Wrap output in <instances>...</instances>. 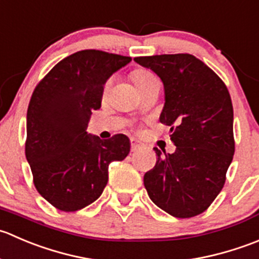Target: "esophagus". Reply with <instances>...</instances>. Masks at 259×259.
Here are the masks:
<instances>
[{"mask_svg": "<svg viewBox=\"0 0 259 259\" xmlns=\"http://www.w3.org/2000/svg\"><path fill=\"white\" fill-rule=\"evenodd\" d=\"M141 148H143L142 143L138 142L137 140H131V151H132V152H137Z\"/></svg>", "mask_w": 259, "mask_h": 259, "instance_id": "esophagus-1", "label": "esophagus"}]
</instances>
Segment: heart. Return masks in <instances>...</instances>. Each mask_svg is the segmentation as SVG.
<instances>
[{"instance_id":"obj_1","label":"heart","mask_w":259,"mask_h":259,"mask_svg":"<svg viewBox=\"0 0 259 259\" xmlns=\"http://www.w3.org/2000/svg\"><path fill=\"white\" fill-rule=\"evenodd\" d=\"M131 79H132V81L140 92L145 91V89L150 88L153 84L158 83L157 78L151 71L146 70V69H135L131 73Z\"/></svg>"}]
</instances>
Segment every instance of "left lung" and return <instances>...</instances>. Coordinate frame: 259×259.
<instances>
[{
	"mask_svg": "<svg viewBox=\"0 0 259 259\" xmlns=\"http://www.w3.org/2000/svg\"><path fill=\"white\" fill-rule=\"evenodd\" d=\"M165 89L161 123L170 126L176 150L161 153L143 176L151 200L175 218H191L210 206L225 183L234 155L233 106L224 81L190 54L138 56Z\"/></svg>",
	"mask_w": 259,
	"mask_h": 259,
	"instance_id": "left-lung-1",
	"label": "left lung"
}]
</instances>
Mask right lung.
I'll list each match as a JSON object with an SVG mask.
<instances>
[{
	"label": "right lung",
	"mask_w": 259,
	"mask_h": 259,
	"mask_svg": "<svg viewBox=\"0 0 259 259\" xmlns=\"http://www.w3.org/2000/svg\"><path fill=\"white\" fill-rule=\"evenodd\" d=\"M132 59L81 50L59 61L36 85L26 119L25 153L36 190L63 211L96 201L108 183V166L130 153V140H101L87 132L92 111L101 108L107 79Z\"/></svg>",
	"instance_id": "1"
}]
</instances>
